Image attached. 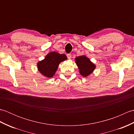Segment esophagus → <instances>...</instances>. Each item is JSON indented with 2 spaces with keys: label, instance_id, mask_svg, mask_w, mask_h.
Masks as SVG:
<instances>
[{
  "label": "esophagus",
  "instance_id": "esophagus-1",
  "mask_svg": "<svg viewBox=\"0 0 134 134\" xmlns=\"http://www.w3.org/2000/svg\"><path fill=\"white\" fill-rule=\"evenodd\" d=\"M67 58L69 59H71V54H67Z\"/></svg>",
  "mask_w": 134,
  "mask_h": 134
}]
</instances>
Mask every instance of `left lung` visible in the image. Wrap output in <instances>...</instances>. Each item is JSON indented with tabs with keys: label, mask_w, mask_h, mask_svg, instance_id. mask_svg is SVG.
I'll return each instance as SVG.
<instances>
[{
	"label": "left lung",
	"mask_w": 134,
	"mask_h": 134,
	"mask_svg": "<svg viewBox=\"0 0 134 134\" xmlns=\"http://www.w3.org/2000/svg\"><path fill=\"white\" fill-rule=\"evenodd\" d=\"M75 63L78 67L81 75L85 77L92 74L96 69V65L85 55L76 57Z\"/></svg>",
	"instance_id": "8db88e82"
}]
</instances>
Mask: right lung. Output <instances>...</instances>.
<instances>
[{"instance_id": "right-lung-1", "label": "right lung", "mask_w": 134, "mask_h": 134, "mask_svg": "<svg viewBox=\"0 0 134 134\" xmlns=\"http://www.w3.org/2000/svg\"><path fill=\"white\" fill-rule=\"evenodd\" d=\"M67 59L64 54L51 52L45 56L44 60L37 63L38 71L46 77L52 78L58 70L59 64Z\"/></svg>"}]
</instances>
